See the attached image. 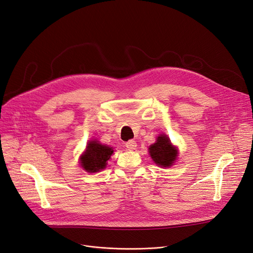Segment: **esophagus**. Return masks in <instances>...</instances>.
Here are the masks:
<instances>
[{"instance_id":"1","label":"esophagus","mask_w":253,"mask_h":253,"mask_svg":"<svg viewBox=\"0 0 253 253\" xmlns=\"http://www.w3.org/2000/svg\"><path fill=\"white\" fill-rule=\"evenodd\" d=\"M125 146H126V148H127V150H129V151H133V150H135L136 149V141L135 140H128L126 144H125Z\"/></svg>"}]
</instances>
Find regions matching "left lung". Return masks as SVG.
I'll use <instances>...</instances> for the list:
<instances>
[{
    "mask_svg": "<svg viewBox=\"0 0 253 253\" xmlns=\"http://www.w3.org/2000/svg\"><path fill=\"white\" fill-rule=\"evenodd\" d=\"M149 150L154 162L163 168L170 167L178 156L177 149L171 146L169 138L166 134L159 135L157 141Z\"/></svg>",
    "mask_w": 253,
    "mask_h": 253,
    "instance_id": "obj_1",
    "label": "left lung"
}]
</instances>
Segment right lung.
Returning a JSON list of instances; mask_svg holds the SVG:
<instances>
[{"label":"right lung","instance_id":"1","mask_svg":"<svg viewBox=\"0 0 253 253\" xmlns=\"http://www.w3.org/2000/svg\"><path fill=\"white\" fill-rule=\"evenodd\" d=\"M114 150L99 144L96 140H91L86 146V150L81 158L82 167L89 172L99 171L106 167L107 160L111 158Z\"/></svg>","mask_w":253,"mask_h":253}]
</instances>
